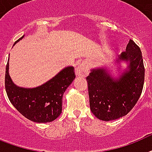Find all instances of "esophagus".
<instances>
[{
	"label": "esophagus",
	"instance_id": "esophagus-1",
	"mask_svg": "<svg viewBox=\"0 0 152 152\" xmlns=\"http://www.w3.org/2000/svg\"><path fill=\"white\" fill-rule=\"evenodd\" d=\"M75 74L78 77H86L89 74V69L84 62H81L75 67Z\"/></svg>",
	"mask_w": 152,
	"mask_h": 152
}]
</instances>
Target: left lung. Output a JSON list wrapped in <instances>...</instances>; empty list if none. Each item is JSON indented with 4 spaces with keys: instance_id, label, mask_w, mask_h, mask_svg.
Listing matches in <instances>:
<instances>
[{
    "instance_id": "left-lung-1",
    "label": "left lung",
    "mask_w": 152,
    "mask_h": 152,
    "mask_svg": "<svg viewBox=\"0 0 152 152\" xmlns=\"http://www.w3.org/2000/svg\"><path fill=\"white\" fill-rule=\"evenodd\" d=\"M126 64L122 68L121 63ZM117 73L112 74L108 66L92 68L86 77L90 110L97 119L104 121L125 116L140 97L144 82L142 53L130 39L126 50L113 59ZM112 68V67H111Z\"/></svg>"
}]
</instances>
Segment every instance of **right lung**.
I'll use <instances>...</instances> for the list:
<instances>
[{
  "label": "right lung",
  "mask_w": 152,
  "mask_h": 152,
  "mask_svg": "<svg viewBox=\"0 0 152 152\" xmlns=\"http://www.w3.org/2000/svg\"><path fill=\"white\" fill-rule=\"evenodd\" d=\"M24 37L23 36L17 42ZM9 58L5 70V89L12 105L26 118L36 123L55 121L62 113L63 96L75 80L74 67L68 66L41 86L23 88L16 86L9 75Z\"/></svg>",
  "instance_id": "1"
}]
</instances>
